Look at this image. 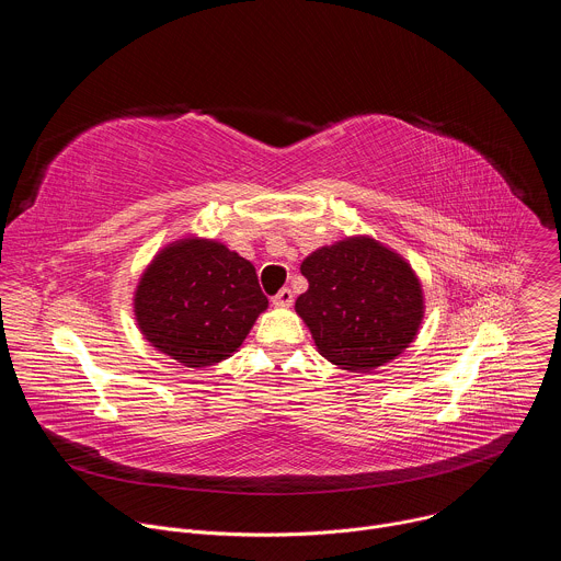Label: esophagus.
Listing matches in <instances>:
<instances>
[{
  "label": "esophagus",
  "instance_id": "obj_1",
  "mask_svg": "<svg viewBox=\"0 0 561 561\" xmlns=\"http://www.w3.org/2000/svg\"><path fill=\"white\" fill-rule=\"evenodd\" d=\"M273 304L279 306V308H288L293 304V290L290 288H282L275 297H273Z\"/></svg>",
  "mask_w": 561,
  "mask_h": 561
}]
</instances>
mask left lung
<instances>
[{"label":"left lung","instance_id":"8db88e82","mask_svg":"<svg viewBox=\"0 0 561 561\" xmlns=\"http://www.w3.org/2000/svg\"><path fill=\"white\" fill-rule=\"evenodd\" d=\"M308 290L295 301L319 355L368 373L402 355L424 319V290L411 264L359 234L322 247L301 262Z\"/></svg>","mask_w":561,"mask_h":561}]
</instances>
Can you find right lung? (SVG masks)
I'll return each instance as SVG.
<instances>
[{
  "mask_svg": "<svg viewBox=\"0 0 561 561\" xmlns=\"http://www.w3.org/2000/svg\"><path fill=\"white\" fill-rule=\"evenodd\" d=\"M133 308L150 346L204 368L242 346L268 299L249 260L215 239L184 237L146 266Z\"/></svg>",
  "mask_w": 561,
  "mask_h": 561,
  "instance_id": "add662e5",
  "label": "right lung"
}]
</instances>
